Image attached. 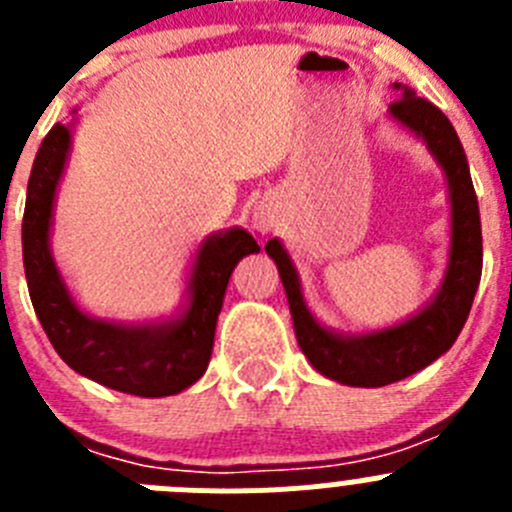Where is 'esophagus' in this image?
Instances as JSON below:
<instances>
[{"label":"esophagus","mask_w":512,"mask_h":512,"mask_svg":"<svg viewBox=\"0 0 512 512\" xmlns=\"http://www.w3.org/2000/svg\"><path fill=\"white\" fill-rule=\"evenodd\" d=\"M251 223L253 228L261 230V233H269V230L277 228V212H274L271 205H266V202H259L251 215Z\"/></svg>","instance_id":"obj_1"}]
</instances>
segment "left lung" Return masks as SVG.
<instances>
[{"mask_svg":"<svg viewBox=\"0 0 512 512\" xmlns=\"http://www.w3.org/2000/svg\"><path fill=\"white\" fill-rule=\"evenodd\" d=\"M402 94L390 104V117L408 128L436 158L446 176L451 205L449 264L441 287L428 305L402 323L369 333H338L318 323L302 295L300 274L279 238L266 243L287 292L289 312L302 354L323 377L348 387H384L420 372L454 346L472 310L482 277V223L477 194L469 176L467 153L449 117L410 87L395 84Z\"/></svg>","mask_w":512,"mask_h":512,"instance_id":"obj_1","label":"left lung"}]
</instances>
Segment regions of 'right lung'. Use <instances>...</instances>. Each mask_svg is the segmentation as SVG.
<instances>
[{
  "instance_id": "obj_1",
  "label": "right lung",
  "mask_w": 512,
  "mask_h": 512,
  "mask_svg": "<svg viewBox=\"0 0 512 512\" xmlns=\"http://www.w3.org/2000/svg\"><path fill=\"white\" fill-rule=\"evenodd\" d=\"M74 122H56L45 135L27 182L22 261L35 315L58 356L81 377L125 395H176L207 372L230 274L243 256L261 248L243 228L207 235L189 266L182 307L169 318L117 323L81 310L51 251L53 207L71 153Z\"/></svg>"
}]
</instances>
